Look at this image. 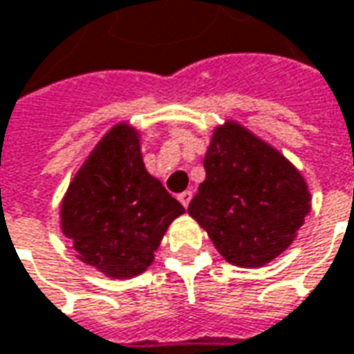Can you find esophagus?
Instances as JSON below:
<instances>
[{
    "mask_svg": "<svg viewBox=\"0 0 354 354\" xmlns=\"http://www.w3.org/2000/svg\"><path fill=\"white\" fill-rule=\"evenodd\" d=\"M192 197H193L192 192H184V193H180V195H178V201H180V203H182V205H184V207L187 208V205H189V201H192Z\"/></svg>",
    "mask_w": 354,
    "mask_h": 354,
    "instance_id": "1",
    "label": "esophagus"
}]
</instances>
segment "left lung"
<instances>
[{"mask_svg": "<svg viewBox=\"0 0 354 354\" xmlns=\"http://www.w3.org/2000/svg\"><path fill=\"white\" fill-rule=\"evenodd\" d=\"M205 170L187 212L225 260L260 267L292 245L311 205L305 180L284 155L230 121L214 131Z\"/></svg>", "mask_w": 354, "mask_h": 354, "instance_id": "obj_1", "label": "left lung"}]
</instances>
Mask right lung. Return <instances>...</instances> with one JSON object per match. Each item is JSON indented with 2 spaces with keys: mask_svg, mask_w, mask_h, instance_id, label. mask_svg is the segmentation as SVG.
Segmentation results:
<instances>
[{
  "mask_svg": "<svg viewBox=\"0 0 354 354\" xmlns=\"http://www.w3.org/2000/svg\"><path fill=\"white\" fill-rule=\"evenodd\" d=\"M184 207L142 162L138 132L115 124L75 174L62 201V231L83 263L123 279L146 271Z\"/></svg>",
  "mask_w": 354,
  "mask_h": 354,
  "instance_id": "right-lung-1",
  "label": "right lung"
}]
</instances>
